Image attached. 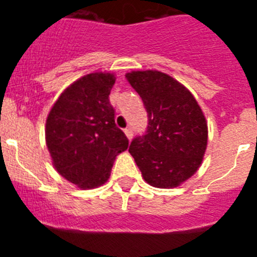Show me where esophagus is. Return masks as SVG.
Instances as JSON below:
<instances>
[{
  "label": "esophagus",
  "instance_id": "obj_1",
  "mask_svg": "<svg viewBox=\"0 0 257 257\" xmlns=\"http://www.w3.org/2000/svg\"><path fill=\"white\" fill-rule=\"evenodd\" d=\"M124 135L127 136V139H128V140L133 139V130H131L130 127H127V128H124Z\"/></svg>",
  "mask_w": 257,
  "mask_h": 257
}]
</instances>
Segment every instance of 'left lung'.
<instances>
[{
  "instance_id": "left-lung-1",
  "label": "left lung",
  "mask_w": 257,
  "mask_h": 257,
  "mask_svg": "<svg viewBox=\"0 0 257 257\" xmlns=\"http://www.w3.org/2000/svg\"><path fill=\"white\" fill-rule=\"evenodd\" d=\"M126 78L148 113L145 135L130 152L143 179L156 188H176L199 169L207 148V122L196 97L158 70H133Z\"/></svg>"
}]
</instances>
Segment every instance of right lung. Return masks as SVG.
<instances>
[{"label":"right lung","instance_id":"right-lung-1","mask_svg":"<svg viewBox=\"0 0 257 257\" xmlns=\"http://www.w3.org/2000/svg\"><path fill=\"white\" fill-rule=\"evenodd\" d=\"M113 73L86 74L68 86L46 119V145L56 171L79 189L108 181L115 157L128 148L114 123L109 94Z\"/></svg>","mask_w":257,"mask_h":257}]
</instances>
